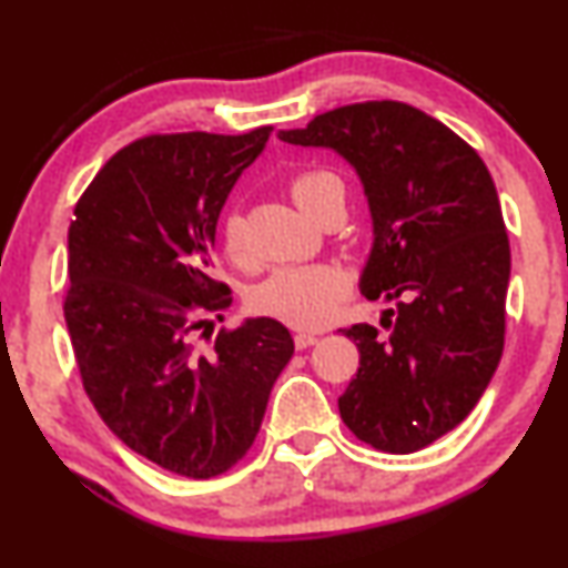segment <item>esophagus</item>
<instances>
[{"label": "esophagus", "mask_w": 568, "mask_h": 568, "mask_svg": "<svg viewBox=\"0 0 568 568\" xmlns=\"http://www.w3.org/2000/svg\"><path fill=\"white\" fill-rule=\"evenodd\" d=\"M293 341H296V349H310V346H314L320 341V333L298 331L296 336H293Z\"/></svg>", "instance_id": "obj_1"}]
</instances>
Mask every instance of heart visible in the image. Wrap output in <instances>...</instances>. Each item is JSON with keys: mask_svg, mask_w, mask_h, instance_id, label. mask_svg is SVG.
I'll use <instances>...</instances> for the list:
<instances>
[{"mask_svg": "<svg viewBox=\"0 0 568 568\" xmlns=\"http://www.w3.org/2000/svg\"><path fill=\"white\" fill-rule=\"evenodd\" d=\"M288 193L298 211L314 222H320L333 206H344V182L338 174L327 169H312V172L298 174L291 182ZM224 256L232 264L245 266L251 262L248 243L243 235V222L237 214H227L219 230ZM346 293V277L336 266H283L275 270L256 291L251 293V304L256 312L270 314V317L283 320V323L296 327H320L333 317L341 296Z\"/></svg>", "mask_w": 568, "mask_h": 568, "instance_id": "1", "label": "heart"}]
</instances>
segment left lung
Here are the masks:
<instances>
[{"label":"left lung","instance_id":"8db88e82","mask_svg":"<svg viewBox=\"0 0 568 568\" xmlns=\"http://www.w3.org/2000/svg\"><path fill=\"white\" fill-rule=\"evenodd\" d=\"M277 136L333 150L359 176L373 219L359 291L394 310L386 333L344 331L359 371L338 409L375 449L418 453L468 418L503 357L510 245L495 182L453 129L405 102L344 105Z\"/></svg>","mask_w":568,"mask_h":568}]
</instances>
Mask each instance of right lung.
<instances>
[{
  "label": "right lung",
  "mask_w": 568,
  "mask_h": 568,
  "mask_svg": "<svg viewBox=\"0 0 568 568\" xmlns=\"http://www.w3.org/2000/svg\"><path fill=\"white\" fill-rule=\"evenodd\" d=\"M270 132L142 136L100 169L68 227L63 312L84 392L129 449L187 479L248 453L293 357L272 317L195 344L230 306L211 280L219 214Z\"/></svg>",
  "instance_id": "right-lung-1"
}]
</instances>
